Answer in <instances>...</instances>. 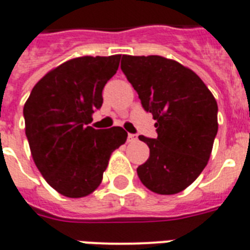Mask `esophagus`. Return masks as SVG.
Returning <instances> with one entry per match:
<instances>
[{
    "label": "esophagus",
    "mask_w": 250,
    "mask_h": 250,
    "mask_svg": "<svg viewBox=\"0 0 250 250\" xmlns=\"http://www.w3.org/2000/svg\"><path fill=\"white\" fill-rule=\"evenodd\" d=\"M138 141V137H137V134H129L127 135V142L130 143H134Z\"/></svg>",
    "instance_id": "obj_1"
}]
</instances>
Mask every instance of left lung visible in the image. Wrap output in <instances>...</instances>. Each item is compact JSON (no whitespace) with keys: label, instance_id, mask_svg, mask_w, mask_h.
Instances as JSON below:
<instances>
[{"label":"left lung","instance_id":"left-lung-1","mask_svg":"<svg viewBox=\"0 0 250 250\" xmlns=\"http://www.w3.org/2000/svg\"><path fill=\"white\" fill-rule=\"evenodd\" d=\"M121 70L156 120V138L139 135L150 148L146 163L137 168L139 180L158 194L180 193L211 155L218 133L215 98L194 71L162 56L124 55Z\"/></svg>","mask_w":250,"mask_h":250}]
</instances>
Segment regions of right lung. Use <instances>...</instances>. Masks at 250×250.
I'll return each instance as SVG.
<instances>
[{"mask_svg": "<svg viewBox=\"0 0 250 250\" xmlns=\"http://www.w3.org/2000/svg\"><path fill=\"white\" fill-rule=\"evenodd\" d=\"M121 55L83 56L46 73L31 91L23 115L36 167L60 194L81 198L100 185L111 154L125 143L123 127L87 126L103 104V88Z\"/></svg>", "mask_w": 250, "mask_h": 250, "instance_id": "add662e5", "label": "right lung"}]
</instances>
